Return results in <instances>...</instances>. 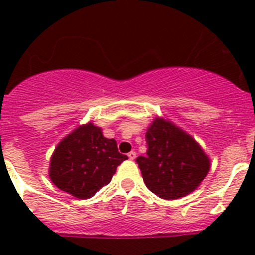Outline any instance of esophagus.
Wrapping results in <instances>:
<instances>
[{
    "mask_svg": "<svg viewBox=\"0 0 255 255\" xmlns=\"http://www.w3.org/2000/svg\"><path fill=\"white\" fill-rule=\"evenodd\" d=\"M128 157H129L130 159H135V158H136V153H135L134 150H131V152L128 153Z\"/></svg>",
    "mask_w": 255,
    "mask_h": 255,
    "instance_id": "1",
    "label": "esophagus"
}]
</instances>
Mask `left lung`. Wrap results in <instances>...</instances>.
<instances>
[{
  "label": "left lung",
  "mask_w": 255,
  "mask_h": 255,
  "mask_svg": "<svg viewBox=\"0 0 255 255\" xmlns=\"http://www.w3.org/2000/svg\"><path fill=\"white\" fill-rule=\"evenodd\" d=\"M147 155L136 162L147 188L162 199H179L194 191L211 161L193 136L171 121L155 117L145 134Z\"/></svg>",
  "instance_id": "left-lung-1"
}]
</instances>
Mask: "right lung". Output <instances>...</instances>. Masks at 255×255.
Masks as SVG:
<instances>
[{
	"instance_id": "obj_1",
	"label": "right lung",
	"mask_w": 255,
	"mask_h": 255,
	"mask_svg": "<svg viewBox=\"0 0 255 255\" xmlns=\"http://www.w3.org/2000/svg\"><path fill=\"white\" fill-rule=\"evenodd\" d=\"M125 159L128 155L119 152L115 139L105 138L101 128L88 123L58 143L51 157L49 177L62 191L88 199L110 184Z\"/></svg>"
}]
</instances>
